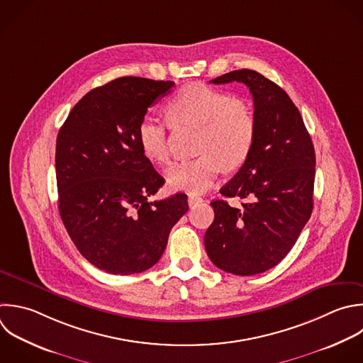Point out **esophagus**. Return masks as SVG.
Listing matches in <instances>:
<instances>
[{"instance_id":"1","label":"esophagus","mask_w":363,"mask_h":363,"mask_svg":"<svg viewBox=\"0 0 363 363\" xmlns=\"http://www.w3.org/2000/svg\"><path fill=\"white\" fill-rule=\"evenodd\" d=\"M201 201H203V199H201L200 196L189 194V206H190V207H193V206H196V204H199V203H201Z\"/></svg>"}]
</instances>
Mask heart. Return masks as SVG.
<instances>
[{
	"label": "heart",
	"instance_id": "1",
	"mask_svg": "<svg viewBox=\"0 0 363 363\" xmlns=\"http://www.w3.org/2000/svg\"><path fill=\"white\" fill-rule=\"evenodd\" d=\"M169 119L177 126L200 128L199 156L174 163L167 183L174 190L200 193L214 184L223 167H241L255 143L257 121L244 99L203 84L183 86L166 105ZM138 140L147 159L169 162L167 129L163 121L146 115L138 126Z\"/></svg>",
	"mask_w": 363,
	"mask_h": 363
}]
</instances>
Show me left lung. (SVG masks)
<instances>
[{
	"label": "left lung",
	"instance_id": "8db88e82",
	"mask_svg": "<svg viewBox=\"0 0 363 363\" xmlns=\"http://www.w3.org/2000/svg\"><path fill=\"white\" fill-rule=\"evenodd\" d=\"M248 86L257 121L255 143L237 174L220 190L244 200L242 208L211 201L214 221L204 235L211 262L235 275L261 274L284 259L313 207L315 150L298 108L286 92L251 69L211 81Z\"/></svg>",
	"mask_w": 363,
	"mask_h": 363
}]
</instances>
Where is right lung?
<instances>
[{
    "label": "right lung",
    "mask_w": 363,
    "mask_h": 363,
    "mask_svg": "<svg viewBox=\"0 0 363 363\" xmlns=\"http://www.w3.org/2000/svg\"><path fill=\"white\" fill-rule=\"evenodd\" d=\"M174 82L118 78L88 92L57 138L58 207L78 251L96 268L138 274L164 252L187 196L150 201L164 184L138 140L147 109Z\"/></svg>",
    "instance_id": "right-lung-1"
}]
</instances>
